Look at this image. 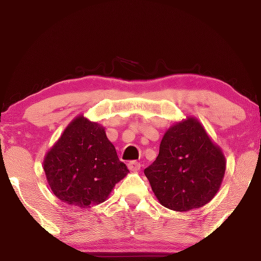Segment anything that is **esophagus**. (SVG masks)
<instances>
[{"mask_svg":"<svg viewBox=\"0 0 261 261\" xmlns=\"http://www.w3.org/2000/svg\"><path fill=\"white\" fill-rule=\"evenodd\" d=\"M140 167H141L140 163L137 161H132L128 163V169H129L130 171H138L139 169H140Z\"/></svg>","mask_w":261,"mask_h":261,"instance_id":"obj_1","label":"esophagus"}]
</instances>
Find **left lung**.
<instances>
[{
	"label": "left lung",
	"instance_id": "1",
	"mask_svg": "<svg viewBox=\"0 0 261 261\" xmlns=\"http://www.w3.org/2000/svg\"><path fill=\"white\" fill-rule=\"evenodd\" d=\"M225 165L222 148L197 118L188 116L165 132L158 157L144 172L161 205L186 212L215 198Z\"/></svg>",
	"mask_w": 261,
	"mask_h": 261
}]
</instances>
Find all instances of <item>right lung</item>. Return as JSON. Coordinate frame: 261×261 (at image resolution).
Instances as JSON below:
<instances>
[{
    "label": "right lung",
    "instance_id": "obj_1",
    "mask_svg": "<svg viewBox=\"0 0 261 261\" xmlns=\"http://www.w3.org/2000/svg\"><path fill=\"white\" fill-rule=\"evenodd\" d=\"M43 169L54 194L81 208L106 201L129 172L104 127L84 115L74 118L46 152Z\"/></svg>",
    "mask_w": 261,
    "mask_h": 261
}]
</instances>
